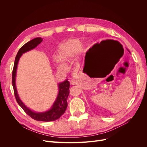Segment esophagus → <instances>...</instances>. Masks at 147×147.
<instances>
[{
	"label": "esophagus",
	"instance_id": "1",
	"mask_svg": "<svg viewBox=\"0 0 147 147\" xmlns=\"http://www.w3.org/2000/svg\"><path fill=\"white\" fill-rule=\"evenodd\" d=\"M78 83V80L75 79H73L70 80V84H71V85H75V84H77Z\"/></svg>",
	"mask_w": 147,
	"mask_h": 147
}]
</instances>
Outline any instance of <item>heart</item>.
I'll use <instances>...</instances> for the list:
<instances>
[{"mask_svg":"<svg viewBox=\"0 0 147 147\" xmlns=\"http://www.w3.org/2000/svg\"><path fill=\"white\" fill-rule=\"evenodd\" d=\"M82 49V42L77 39H71L60 45L59 48V54L54 56L55 59L58 63V67L65 69L67 67L64 60H68L79 53Z\"/></svg>","mask_w":147,"mask_h":147,"instance_id":"b5f03b06","label":"heart"}]
</instances>
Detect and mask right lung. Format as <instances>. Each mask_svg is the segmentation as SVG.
Masks as SVG:
<instances>
[{
	"mask_svg": "<svg viewBox=\"0 0 147 147\" xmlns=\"http://www.w3.org/2000/svg\"><path fill=\"white\" fill-rule=\"evenodd\" d=\"M42 40L43 39L41 37H36L23 45L18 51L17 55L15 59V63L12 70V86L13 88L14 95L17 102L23 109V110L30 117H32L33 119L37 121H52L60 118V117L65 113L67 107V100L69 95V82L66 80L64 82L58 84L59 92L57 99L55 100V102H54L52 108L49 110L43 113L34 112L30 110L28 108H27L24 104V103L21 101V99L18 96L16 88V84H15V77H16L17 68L20 57L22 55V53L35 48L38 44H40L42 42Z\"/></svg>",
	"mask_w": 147,
	"mask_h": 147,
	"instance_id": "add662e5",
	"label": "right lung"
}]
</instances>
